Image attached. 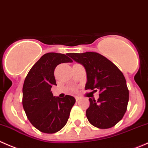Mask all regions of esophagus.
Instances as JSON below:
<instances>
[{"mask_svg": "<svg viewBox=\"0 0 148 148\" xmlns=\"http://www.w3.org/2000/svg\"><path fill=\"white\" fill-rule=\"evenodd\" d=\"M75 100H76V101H79L80 99V97H79V96H75Z\"/></svg>", "mask_w": 148, "mask_h": 148, "instance_id": "esophagus-1", "label": "esophagus"}]
</instances>
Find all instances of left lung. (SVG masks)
I'll return each instance as SVG.
<instances>
[{"label":"left lung","instance_id":"left-lung-1","mask_svg":"<svg viewBox=\"0 0 148 148\" xmlns=\"http://www.w3.org/2000/svg\"><path fill=\"white\" fill-rule=\"evenodd\" d=\"M69 56L86 69V90L99 92L97 101L89 99L90 106L86 114L88 122L100 129L116 125L123 118L129 101V90L123 73L97 52L70 53Z\"/></svg>","mask_w":148,"mask_h":148}]
</instances>
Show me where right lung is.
Masks as SVG:
<instances>
[{
	"label": "right lung",
	"mask_w": 148,
	"mask_h": 148,
	"mask_svg": "<svg viewBox=\"0 0 148 148\" xmlns=\"http://www.w3.org/2000/svg\"><path fill=\"white\" fill-rule=\"evenodd\" d=\"M71 62L72 60L64 54L46 53L33 65L25 78L23 107L31 124L42 132H57L68 122L75 99L68 95L55 97L51 88L57 86L55 68L60 63Z\"/></svg>",
	"instance_id": "add662e5"
}]
</instances>
